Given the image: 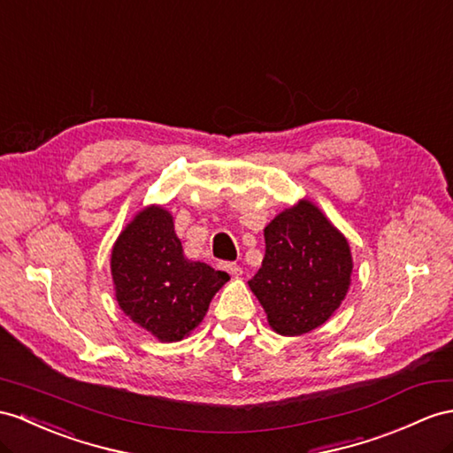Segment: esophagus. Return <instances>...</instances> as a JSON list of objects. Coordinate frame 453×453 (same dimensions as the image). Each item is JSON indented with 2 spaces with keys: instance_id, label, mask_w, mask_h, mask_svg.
Instances as JSON below:
<instances>
[{
  "instance_id": "obj_1",
  "label": "esophagus",
  "mask_w": 453,
  "mask_h": 453,
  "mask_svg": "<svg viewBox=\"0 0 453 453\" xmlns=\"http://www.w3.org/2000/svg\"><path fill=\"white\" fill-rule=\"evenodd\" d=\"M223 267L228 274H233V277H240V274H242V267L238 263H225Z\"/></svg>"
}]
</instances>
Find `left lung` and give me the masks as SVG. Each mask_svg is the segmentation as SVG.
<instances>
[{"instance_id":"left-lung-1","label":"left lung","mask_w":453,"mask_h":453,"mask_svg":"<svg viewBox=\"0 0 453 453\" xmlns=\"http://www.w3.org/2000/svg\"><path fill=\"white\" fill-rule=\"evenodd\" d=\"M348 240L311 202H297L265 226V257L251 292L282 336L321 326L349 288Z\"/></svg>"}]
</instances>
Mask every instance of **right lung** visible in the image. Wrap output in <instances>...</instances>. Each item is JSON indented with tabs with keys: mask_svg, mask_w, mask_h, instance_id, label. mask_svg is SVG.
Returning <instances> with one entry per match:
<instances>
[{
	"mask_svg": "<svg viewBox=\"0 0 453 453\" xmlns=\"http://www.w3.org/2000/svg\"><path fill=\"white\" fill-rule=\"evenodd\" d=\"M117 302L161 342L182 340L203 321L211 297L230 277L184 257L173 217L163 207L140 211L111 253Z\"/></svg>",
	"mask_w": 453,
	"mask_h": 453,
	"instance_id": "add662e5",
	"label": "right lung"
}]
</instances>
